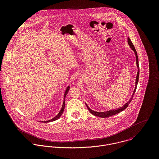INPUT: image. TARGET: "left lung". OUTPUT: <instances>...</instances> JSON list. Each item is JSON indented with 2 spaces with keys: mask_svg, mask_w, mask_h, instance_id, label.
Returning <instances> with one entry per match:
<instances>
[{
  "mask_svg": "<svg viewBox=\"0 0 159 159\" xmlns=\"http://www.w3.org/2000/svg\"><path fill=\"white\" fill-rule=\"evenodd\" d=\"M128 44L130 46V48L134 51L135 52V56H136V66H137V68H138V72H137V75H136V81H135V89L134 91V93L130 98V99L124 105H123L122 107H120L119 108H117L116 110H110V111H105V112H97V111H94L93 110H92L91 108L88 107V105L86 103V105L88 109V110L90 111L91 113L94 116H98V117H110L111 116H113L115 115L116 114L119 113L120 112H121L122 111L124 110L125 109H126L127 108V107L129 106V103L131 102L132 98H133V97L134 95V93L135 92L136 89V87H137V84H138V80H139V64H138V55H137V52H136V49H135V48L134 45H133L132 41L130 40V38L128 37Z\"/></svg>",
  "mask_w": 159,
  "mask_h": 159,
  "instance_id": "8db88e82",
  "label": "left lung"
}]
</instances>
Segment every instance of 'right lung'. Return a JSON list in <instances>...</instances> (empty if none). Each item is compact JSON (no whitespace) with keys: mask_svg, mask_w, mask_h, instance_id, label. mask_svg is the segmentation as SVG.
Listing matches in <instances>:
<instances>
[{"mask_svg":"<svg viewBox=\"0 0 159 159\" xmlns=\"http://www.w3.org/2000/svg\"><path fill=\"white\" fill-rule=\"evenodd\" d=\"M70 89V86H68V87L67 88L66 92H65V93H64V102H63V105H62V108L61 110V111H59V113L57 114L56 116H55L54 117H53L52 119H49V120H46V121H42V122H52V121H54V120H56L57 119H58L61 116L62 114L64 111V108H65V98H66V97L68 93V91Z\"/></svg>","mask_w":159,"mask_h":159,"instance_id":"add662e5","label":"right lung"}]
</instances>
